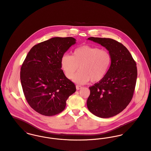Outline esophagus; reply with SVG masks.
I'll use <instances>...</instances> for the list:
<instances>
[{
  "mask_svg": "<svg viewBox=\"0 0 151 151\" xmlns=\"http://www.w3.org/2000/svg\"><path fill=\"white\" fill-rule=\"evenodd\" d=\"M76 88L77 90H80V89H81V88H82V86H79V85H77V86H76Z\"/></svg>",
  "mask_w": 151,
  "mask_h": 151,
  "instance_id": "1",
  "label": "esophagus"
}]
</instances>
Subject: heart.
Here are the masks:
<instances>
[{
    "instance_id": "1",
    "label": "heart",
    "mask_w": 151,
    "mask_h": 151,
    "mask_svg": "<svg viewBox=\"0 0 151 151\" xmlns=\"http://www.w3.org/2000/svg\"><path fill=\"white\" fill-rule=\"evenodd\" d=\"M112 55L106 50L90 45H83L76 48L72 55L64 54L61 59V65L66 76L72 79L76 71H79L73 78L78 84L88 82L96 83L106 75L112 64Z\"/></svg>"
}]
</instances>
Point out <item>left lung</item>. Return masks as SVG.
Segmentation results:
<instances>
[{
  "instance_id": "left-lung-1",
  "label": "left lung",
  "mask_w": 151,
  "mask_h": 151,
  "mask_svg": "<svg viewBox=\"0 0 151 151\" xmlns=\"http://www.w3.org/2000/svg\"><path fill=\"white\" fill-rule=\"evenodd\" d=\"M111 53L112 64L105 77L89 87L87 106L94 115L112 117L123 111L132 100L137 78L136 63L122 43L110 38L90 37Z\"/></svg>"
}]
</instances>
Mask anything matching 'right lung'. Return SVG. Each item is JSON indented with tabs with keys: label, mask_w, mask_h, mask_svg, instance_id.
Returning <instances> with one entry per match:
<instances>
[{
	"label": "right lung",
	"mask_w": 151,
	"mask_h": 151,
	"mask_svg": "<svg viewBox=\"0 0 151 151\" xmlns=\"http://www.w3.org/2000/svg\"><path fill=\"white\" fill-rule=\"evenodd\" d=\"M76 43L72 37H55L35 45L28 53L20 72L25 97L39 114L50 116L64 110L76 86L65 76L61 59Z\"/></svg>",
	"instance_id": "1"
}]
</instances>
